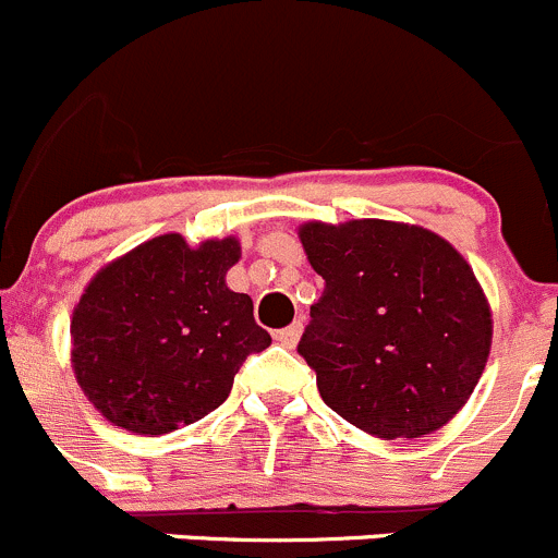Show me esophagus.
Segmentation results:
<instances>
[{"mask_svg":"<svg viewBox=\"0 0 558 558\" xmlns=\"http://www.w3.org/2000/svg\"><path fill=\"white\" fill-rule=\"evenodd\" d=\"M301 333H303V323H292V325H287V328L277 330V341L292 350V347L298 344V339H301Z\"/></svg>","mask_w":558,"mask_h":558,"instance_id":"1","label":"esophagus"}]
</instances>
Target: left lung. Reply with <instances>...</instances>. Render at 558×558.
Here are the masks:
<instances>
[{
  "label": "left lung",
  "instance_id": "left-lung-1",
  "mask_svg": "<svg viewBox=\"0 0 558 558\" xmlns=\"http://www.w3.org/2000/svg\"><path fill=\"white\" fill-rule=\"evenodd\" d=\"M325 279L298 352L325 404L379 439L437 432L472 396L490 352V306L442 235L388 219L298 228Z\"/></svg>",
  "mask_w": 558,
  "mask_h": 558
}]
</instances>
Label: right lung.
Returning a JSON list of instances; mask_svg holds the SVG:
<instances>
[{"label": "right lung", "mask_w": 558, "mask_h": 558, "mask_svg": "<svg viewBox=\"0 0 558 558\" xmlns=\"http://www.w3.org/2000/svg\"><path fill=\"white\" fill-rule=\"evenodd\" d=\"M239 257L233 235L190 246L165 233L99 268L70 336L75 379L105 421L157 437L228 399L246 355L271 344L252 298L225 281Z\"/></svg>", "instance_id": "obj_1"}]
</instances>
